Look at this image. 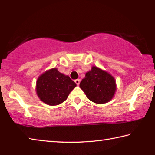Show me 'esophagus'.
<instances>
[{
  "instance_id": "esophagus-1",
  "label": "esophagus",
  "mask_w": 155,
  "mask_h": 155,
  "mask_svg": "<svg viewBox=\"0 0 155 155\" xmlns=\"http://www.w3.org/2000/svg\"><path fill=\"white\" fill-rule=\"evenodd\" d=\"M74 82L76 83V84H77V85H79V84H80V79H76V80L74 81Z\"/></svg>"
}]
</instances>
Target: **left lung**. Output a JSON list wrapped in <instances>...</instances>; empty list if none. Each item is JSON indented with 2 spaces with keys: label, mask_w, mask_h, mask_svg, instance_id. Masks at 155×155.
<instances>
[{
  "label": "left lung",
  "mask_w": 155,
  "mask_h": 155,
  "mask_svg": "<svg viewBox=\"0 0 155 155\" xmlns=\"http://www.w3.org/2000/svg\"><path fill=\"white\" fill-rule=\"evenodd\" d=\"M80 87L93 103L104 104L113 98L116 84L115 78L108 72L93 66L81 81Z\"/></svg>",
  "instance_id": "1"
}]
</instances>
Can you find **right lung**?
Segmentation results:
<instances>
[{"label":"right lung","mask_w":155,"mask_h":155,"mask_svg":"<svg viewBox=\"0 0 155 155\" xmlns=\"http://www.w3.org/2000/svg\"><path fill=\"white\" fill-rule=\"evenodd\" d=\"M76 86L68 76L59 72L57 68H52L38 77L36 92L44 103L54 106L64 102Z\"/></svg>","instance_id":"add662e5"}]
</instances>
